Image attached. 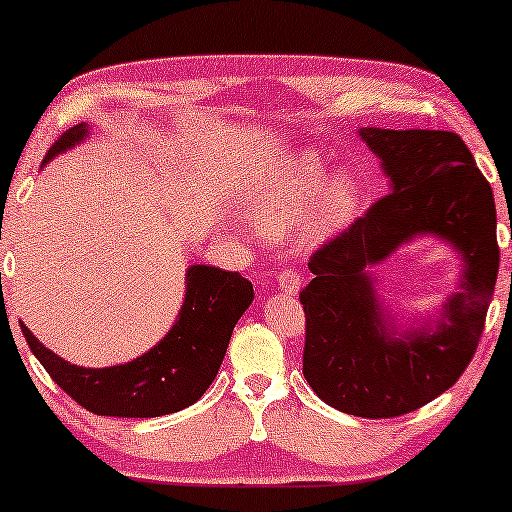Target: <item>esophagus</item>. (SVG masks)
Wrapping results in <instances>:
<instances>
[{
    "label": "esophagus",
    "instance_id": "obj_1",
    "mask_svg": "<svg viewBox=\"0 0 512 512\" xmlns=\"http://www.w3.org/2000/svg\"><path fill=\"white\" fill-rule=\"evenodd\" d=\"M300 284H303V277H300V272H296L293 268H284L277 275V286L284 293H289V296H296L300 291Z\"/></svg>",
    "mask_w": 512,
    "mask_h": 512
}]
</instances>
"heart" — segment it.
I'll return each instance as SVG.
<instances>
[{"label": "heart", "mask_w": 512, "mask_h": 512, "mask_svg": "<svg viewBox=\"0 0 512 512\" xmlns=\"http://www.w3.org/2000/svg\"><path fill=\"white\" fill-rule=\"evenodd\" d=\"M363 184L354 172L333 174L314 158H298L244 200L242 216L265 240H284L296 228V244L314 249L347 230L361 214Z\"/></svg>", "instance_id": "heart-1"}]
</instances>
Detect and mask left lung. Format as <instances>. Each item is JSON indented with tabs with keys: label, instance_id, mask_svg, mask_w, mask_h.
Returning <instances> with one entry per match:
<instances>
[{
	"label": "left lung",
	"instance_id": "left-lung-1",
	"mask_svg": "<svg viewBox=\"0 0 512 512\" xmlns=\"http://www.w3.org/2000/svg\"><path fill=\"white\" fill-rule=\"evenodd\" d=\"M389 195L310 258L303 375L321 401L356 417H398L431 403L471 363L499 275L496 207L464 139L445 130L361 128ZM415 236H436L462 261L441 310L398 327L372 268Z\"/></svg>",
	"mask_w": 512,
	"mask_h": 512
}]
</instances>
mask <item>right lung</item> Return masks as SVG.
Here are the masks:
<instances>
[{
	"label": "right lung",
	"mask_w": 512,
	"mask_h": 512,
	"mask_svg": "<svg viewBox=\"0 0 512 512\" xmlns=\"http://www.w3.org/2000/svg\"><path fill=\"white\" fill-rule=\"evenodd\" d=\"M90 135L79 123L46 153L44 165ZM254 300V286L240 272L214 265L186 270L179 317L158 345L137 359L109 368L74 366L20 324L27 345L46 373L81 408L102 417H160L193 405L219 373L237 319Z\"/></svg>",
	"instance_id": "obj_1"
}]
</instances>
